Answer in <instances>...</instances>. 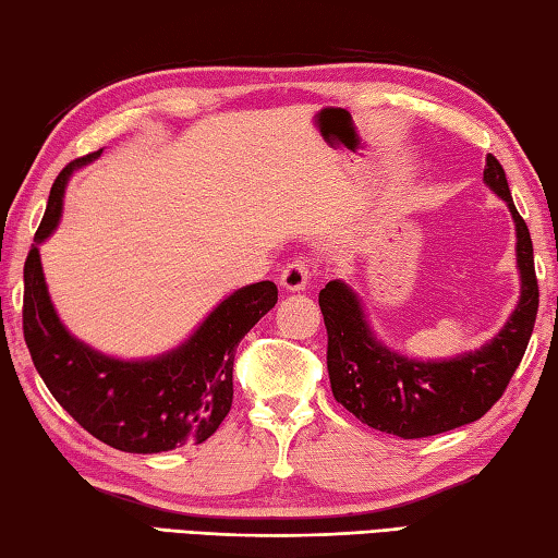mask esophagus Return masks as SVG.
Segmentation results:
<instances>
[{
    "instance_id": "obj_1",
    "label": "esophagus",
    "mask_w": 558,
    "mask_h": 558,
    "mask_svg": "<svg viewBox=\"0 0 558 558\" xmlns=\"http://www.w3.org/2000/svg\"><path fill=\"white\" fill-rule=\"evenodd\" d=\"M307 282H310V264H307V258H302V256L292 258L280 272V286L290 292L304 290L307 288Z\"/></svg>"
}]
</instances>
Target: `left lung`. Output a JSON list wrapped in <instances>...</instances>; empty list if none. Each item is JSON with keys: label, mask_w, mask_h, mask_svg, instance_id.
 <instances>
[{"label": "left lung", "mask_w": 558, "mask_h": 558, "mask_svg": "<svg viewBox=\"0 0 558 558\" xmlns=\"http://www.w3.org/2000/svg\"><path fill=\"white\" fill-rule=\"evenodd\" d=\"M484 181L508 203L515 220L522 294L504 331L482 351L447 363L407 360L375 341L355 292L341 280H331L319 292L333 399L369 428L413 440L478 421L504 397L527 351L539 307L530 229L512 203L506 171L494 155L486 157Z\"/></svg>", "instance_id": "obj_1"}]
</instances>
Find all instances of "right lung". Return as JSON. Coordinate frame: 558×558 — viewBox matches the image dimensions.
Returning <instances> with one entry per match:
<instances>
[{
    "mask_svg": "<svg viewBox=\"0 0 558 558\" xmlns=\"http://www.w3.org/2000/svg\"><path fill=\"white\" fill-rule=\"evenodd\" d=\"M98 155L101 149L70 161L58 173L36 232L38 244L60 220L70 173ZM276 302V282H254L229 294L173 353L123 363L64 331L48 298L36 244L24 266V338L33 365L54 401L86 433L120 452H167L210 438L232 409L236 345Z\"/></svg>",
    "mask_w": 558,
    "mask_h": 558,
    "instance_id": "obj_1",
    "label": "right lung"
}]
</instances>
